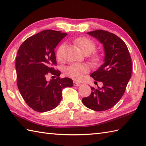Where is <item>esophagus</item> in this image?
I'll return each instance as SVG.
<instances>
[{
	"mask_svg": "<svg viewBox=\"0 0 146 146\" xmlns=\"http://www.w3.org/2000/svg\"><path fill=\"white\" fill-rule=\"evenodd\" d=\"M73 85L74 86H80L81 85V83H78V82H77V81H73Z\"/></svg>",
	"mask_w": 146,
	"mask_h": 146,
	"instance_id": "obj_1",
	"label": "esophagus"
}]
</instances>
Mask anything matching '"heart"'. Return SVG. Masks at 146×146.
<instances>
[{
  "mask_svg": "<svg viewBox=\"0 0 146 146\" xmlns=\"http://www.w3.org/2000/svg\"><path fill=\"white\" fill-rule=\"evenodd\" d=\"M74 43L76 45L79 47L84 54H90L96 49V44L92 40H91L87 37L80 36L77 37L74 40ZM64 48V45H61L59 46L57 49L56 56L58 60L62 58V52ZM91 60L94 62H98L100 60V56L96 53H94L91 56ZM89 68L88 66L84 64L80 63H73L68 66L65 69V73L66 75L70 76L74 80H78L86 73L88 72Z\"/></svg>",
  "mask_w": 146,
  "mask_h": 146,
  "instance_id": "b5f03b06",
  "label": "heart"
}]
</instances>
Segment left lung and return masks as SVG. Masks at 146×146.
I'll use <instances>...</instances> for the list:
<instances>
[{"label":"left lung","instance_id":"1","mask_svg":"<svg viewBox=\"0 0 146 146\" xmlns=\"http://www.w3.org/2000/svg\"><path fill=\"white\" fill-rule=\"evenodd\" d=\"M98 39L104 49V64L91 74L94 80L103 86L97 89L91 87V94L83 98L86 107L96 111H103L113 107L120 100L126 90L132 73V61L127 47L123 40L114 33L98 30L87 33Z\"/></svg>","mask_w":146,"mask_h":146}]
</instances>
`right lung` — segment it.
<instances>
[{"instance_id": "add662e5", "label": "right lung", "mask_w": 146, "mask_h": 146, "mask_svg": "<svg viewBox=\"0 0 146 146\" xmlns=\"http://www.w3.org/2000/svg\"><path fill=\"white\" fill-rule=\"evenodd\" d=\"M67 33L46 30L30 36L20 45L15 61L17 83L20 94L29 106L43 113L55 108L62 98V90L72 87L69 78H60L54 49ZM49 72L57 77L46 81Z\"/></svg>"}]
</instances>
